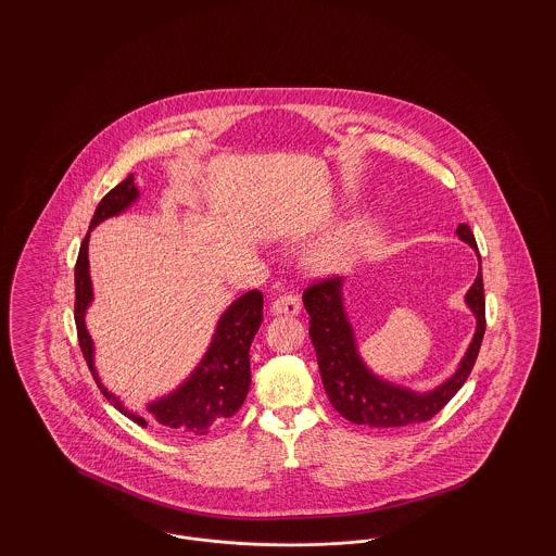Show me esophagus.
I'll return each instance as SVG.
<instances>
[{"label":"esophagus","mask_w":556,"mask_h":556,"mask_svg":"<svg viewBox=\"0 0 556 556\" xmlns=\"http://www.w3.org/2000/svg\"><path fill=\"white\" fill-rule=\"evenodd\" d=\"M300 308H302L300 306V298L293 295V293H281L270 304V311L275 315H288V317H295L300 313Z\"/></svg>","instance_id":"obj_1"}]
</instances>
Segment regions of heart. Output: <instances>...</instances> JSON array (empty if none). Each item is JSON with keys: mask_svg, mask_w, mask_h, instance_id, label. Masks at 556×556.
<instances>
[{"mask_svg": "<svg viewBox=\"0 0 556 556\" xmlns=\"http://www.w3.org/2000/svg\"><path fill=\"white\" fill-rule=\"evenodd\" d=\"M365 229H367L365 216L356 214V216L348 218L344 225H340L331 236L318 241L306 252L304 265L315 275L342 273L356 256L363 236H365Z\"/></svg>", "mask_w": 556, "mask_h": 556, "instance_id": "1", "label": "heart"}]
</instances>
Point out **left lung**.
Listing matches in <instances>:
<instances>
[{
  "instance_id": "1",
  "label": "left lung",
  "mask_w": 556,
  "mask_h": 556,
  "mask_svg": "<svg viewBox=\"0 0 556 556\" xmlns=\"http://www.w3.org/2000/svg\"><path fill=\"white\" fill-rule=\"evenodd\" d=\"M456 236L476 250L479 270L465 293V304L476 317V333L465 356L446 381L433 390L419 392L383 379L370 369L361 354L354 325L345 308V279H329L304 291V308L311 317V340L317 350L318 370L333 408L352 424L369 427H404L424 424L438 415L463 388L476 365L485 333V300L481 258L469 225H458Z\"/></svg>"
}]
</instances>
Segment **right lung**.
Instances as JSON below:
<instances>
[{
	"label": "right lung",
	"instance_id": "right-lung-1",
	"mask_svg": "<svg viewBox=\"0 0 556 556\" xmlns=\"http://www.w3.org/2000/svg\"><path fill=\"white\" fill-rule=\"evenodd\" d=\"M135 202H139V189L135 186V177L131 175L102 198L91 218L89 231L80 243L79 258L75 266V320L79 331L80 350L102 394L125 417H129L137 425L154 421L175 433L206 435L211 427L233 417L248 396L252 381L250 345L263 323V293L258 290L245 291L223 311V315L216 320L211 344L202 354L200 363L175 390L150 400L146 404V415L127 408L121 397L108 390L98 372L96 344L85 318L96 298L93 281L89 275L91 229H96L100 223L112 216L129 211Z\"/></svg>",
	"mask_w": 556,
	"mask_h": 556
}]
</instances>
